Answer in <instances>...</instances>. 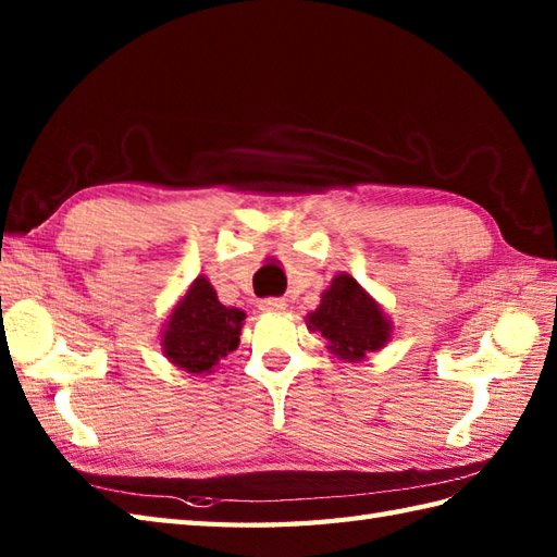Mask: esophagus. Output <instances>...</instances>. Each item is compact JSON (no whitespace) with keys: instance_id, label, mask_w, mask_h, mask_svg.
I'll return each mask as SVG.
<instances>
[{"instance_id":"esophagus-1","label":"esophagus","mask_w":557,"mask_h":557,"mask_svg":"<svg viewBox=\"0 0 557 557\" xmlns=\"http://www.w3.org/2000/svg\"><path fill=\"white\" fill-rule=\"evenodd\" d=\"M287 309V301L280 299V297H268L260 301V311H270V313H280Z\"/></svg>"}]
</instances>
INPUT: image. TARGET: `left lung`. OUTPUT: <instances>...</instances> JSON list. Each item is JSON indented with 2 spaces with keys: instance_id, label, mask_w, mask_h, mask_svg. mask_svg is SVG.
<instances>
[{
  "instance_id": "1",
  "label": "left lung",
  "mask_w": 557,
  "mask_h": 557,
  "mask_svg": "<svg viewBox=\"0 0 557 557\" xmlns=\"http://www.w3.org/2000/svg\"><path fill=\"white\" fill-rule=\"evenodd\" d=\"M306 323L327 339V349L347 361H359L366 351L381 349L389 337V323L381 306L349 275L333 280L323 292L321 306Z\"/></svg>"
}]
</instances>
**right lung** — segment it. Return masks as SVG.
<instances>
[{"label":"right lung","instance_id":"obj_1","mask_svg":"<svg viewBox=\"0 0 557 557\" xmlns=\"http://www.w3.org/2000/svg\"><path fill=\"white\" fill-rule=\"evenodd\" d=\"M244 318V311L222 306L210 282L198 277L170 315L164 357L188 373H208L239 345Z\"/></svg>","mask_w":557,"mask_h":557}]
</instances>
